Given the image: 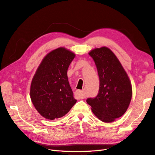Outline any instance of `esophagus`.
<instances>
[{
  "instance_id": "1",
  "label": "esophagus",
  "mask_w": 155,
  "mask_h": 155,
  "mask_svg": "<svg viewBox=\"0 0 155 155\" xmlns=\"http://www.w3.org/2000/svg\"><path fill=\"white\" fill-rule=\"evenodd\" d=\"M75 95L80 99H82V98H84L85 97V96H84V92H83L82 90H77L76 91V92H75Z\"/></svg>"
}]
</instances>
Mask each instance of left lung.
Returning <instances> with one entry per match:
<instances>
[{
	"instance_id": "obj_1",
	"label": "left lung",
	"mask_w": 155,
	"mask_h": 155,
	"mask_svg": "<svg viewBox=\"0 0 155 155\" xmlns=\"http://www.w3.org/2000/svg\"><path fill=\"white\" fill-rule=\"evenodd\" d=\"M100 78V90L95 98L87 99L94 115L104 122H112L128 109L132 96V84L118 59L109 48H94L88 53Z\"/></svg>"
}]
</instances>
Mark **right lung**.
I'll return each instance as SVG.
<instances>
[{"mask_svg": "<svg viewBox=\"0 0 155 155\" xmlns=\"http://www.w3.org/2000/svg\"><path fill=\"white\" fill-rule=\"evenodd\" d=\"M74 57L73 51L60 47L48 54L38 67L31 81L30 97L44 118H61L76 104L67 77V70Z\"/></svg>", "mask_w": 155, "mask_h": 155, "instance_id": "obj_1", "label": "right lung"}]
</instances>
